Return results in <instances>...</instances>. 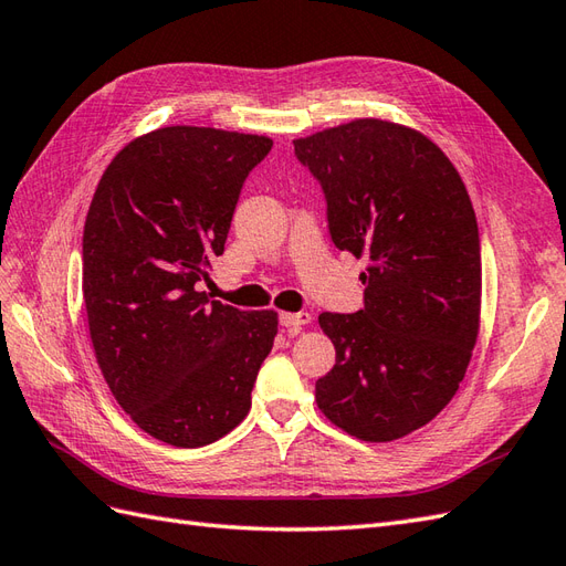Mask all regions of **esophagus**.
Masks as SVG:
<instances>
[{"label": "esophagus", "mask_w": 566, "mask_h": 566, "mask_svg": "<svg viewBox=\"0 0 566 566\" xmlns=\"http://www.w3.org/2000/svg\"><path fill=\"white\" fill-rule=\"evenodd\" d=\"M311 323V313L306 311H298V313H282L280 315V325L286 327L289 335H296V332Z\"/></svg>", "instance_id": "34e87169"}]
</instances>
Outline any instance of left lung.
<instances>
[{"label":"left lung","mask_w":566,"mask_h":566,"mask_svg":"<svg viewBox=\"0 0 566 566\" xmlns=\"http://www.w3.org/2000/svg\"><path fill=\"white\" fill-rule=\"evenodd\" d=\"M339 251L368 260L364 308L321 313L337 364L315 382L332 423L389 442L430 423L469 368L481 239L459 171L423 134L356 119L294 140Z\"/></svg>","instance_id":"obj_1"}]
</instances>
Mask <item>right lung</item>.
Returning a JSON list of instances; mask_svg holds the SVG:
<instances>
[{"mask_svg": "<svg viewBox=\"0 0 566 566\" xmlns=\"http://www.w3.org/2000/svg\"><path fill=\"white\" fill-rule=\"evenodd\" d=\"M265 136L167 126L132 140L99 179L83 227V298L97 366L153 438L202 447L251 409L277 313L198 292Z\"/></svg>", "mask_w": 566, "mask_h": 566, "instance_id": "add662e5", "label": "right lung"}]
</instances>
